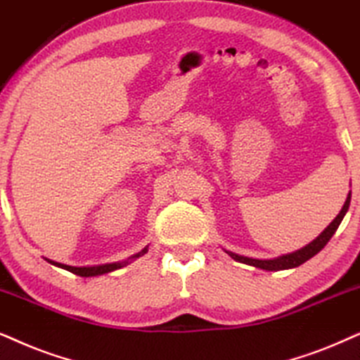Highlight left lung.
<instances>
[{"instance_id":"1","label":"left lung","mask_w":360,"mask_h":360,"mask_svg":"<svg viewBox=\"0 0 360 360\" xmlns=\"http://www.w3.org/2000/svg\"><path fill=\"white\" fill-rule=\"evenodd\" d=\"M349 204H350V191H349L347 199H345L342 209H340V212L338 214V216H335V219L332 221L330 224L327 226L326 229L322 231V233L312 240V243H309L307 245H304V248L297 249V251H294V252L284 254V256H279V257H274V259H254V257H248V256H240V254H236V252H231V251H226V252L229 254V256L233 257L234 261L243 262V264H249V266L257 267V269H264V271L294 269V267L301 266V264L309 261V259L314 257L317 252H321L322 249H324V245L329 243L332 236H334L335 231H338L339 224L342 222L345 212L349 211Z\"/></svg>"}]
</instances>
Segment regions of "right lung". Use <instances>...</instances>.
Instances as JSON below:
<instances>
[{"label": "right lung", "instance_id": "right-lung-1", "mask_svg": "<svg viewBox=\"0 0 360 360\" xmlns=\"http://www.w3.org/2000/svg\"><path fill=\"white\" fill-rule=\"evenodd\" d=\"M148 248L143 249V251H139L138 254H134V256L124 259V261H117V262H111V264H99V266H83V267H76V266H68V264H61V262H56V261H51V259H46L49 264H53V266L56 267H61V269H66L72 272V274L76 276H81V277H94V276H103V274H108V272H112L116 269H121V267L127 266V264H131L136 259L144 256V254L148 252Z\"/></svg>", "mask_w": 360, "mask_h": 360}]
</instances>
